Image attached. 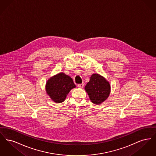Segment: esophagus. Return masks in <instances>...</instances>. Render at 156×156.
<instances>
[{
  "label": "esophagus",
  "mask_w": 156,
  "mask_h": 156,
  "mask_svg": "<svg viewBox=\"0 0 156 156\" xmlns=\"http://www.w3.org/2000/svg\"><path fill=\"white\" fill-rule=\"evenodd\" d=\"M83 86H84V83H82L81 84H78V87L80 88H82L83 87Z\"/></svg>",
  "instance_id": "obj_1"
}]
</instances>
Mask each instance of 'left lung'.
<instances>
[{"label":"left lung","instance_id":"8db88e82","mask_svg":"<svg viewBox=\"0 0 156 156\" xmlns=\"http://www.w3.org/2000/svg\"><path fill=\"white\" fill-rule=\"evenodd\" d=\"M85 89L90 101L95 105H100L109 96L111 85L103 76L95 73L91 75Z\"/></svg>","mask_w":156,"mask_h":156}]
</instances>
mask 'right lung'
I'll list each match as a JSON object with an SVG mask.
<instances>
[{
  "mask_svg": "<svg viewBox=\"0 0 156 156\" xmlns=\"http://www.w3.org/2000/svg\"><path fill=\"white\" fill-rule=\"evenodd\" d=\"M76 87L73 79L64 73H59L50 77L46 82L47 95L55 103L65 101L70 90Z\"/></svg>",
  "mask_w": 156,
  "mask_h": 156,
  "instance_id": "right-lung-1",
  "label": "right lung"
}]
</instances>
